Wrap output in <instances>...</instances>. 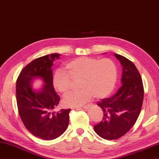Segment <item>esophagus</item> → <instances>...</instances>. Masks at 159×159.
<instances>
[{"instance_id":"esophagus-1","label":"esophagus","mask_w":159,"mask_h":159,"mask_svg":"<svg viewBox=\"0 0 159 159\" xmlns=\"http://www.w3.org/2000/svg\"><path fill=\"white\" fill-rule=\"evenodd\" d=\"M90 106L89 105H85V106H83V107H81V108H84V109H88L89 107ZM76 109H78V108H77Z\"/></svg>"}]
</instances>
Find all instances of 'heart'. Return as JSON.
<instances>
[{"label":"heart","mask_w":159,"mask_h":159,"mask_svg":"<svg viewBox=\"0 0 159 159\" xmlns=\"http://www.w3.org/2000/svg\"><path fill=\"white\" fill-rule=\"evenodd\" d=\"M65 70L57 69L53 75L55 89L63 94L70 91L71 80L80 79L78 92H70L64 97L63 103L67 107L82 106L93 96L103 98L111 93L117 80V67L108 58L98 59L80 57L67 61Z\"/></svg>","instance_id":"1"}]
</instances>
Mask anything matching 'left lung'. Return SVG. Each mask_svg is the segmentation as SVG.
Returning <instances> with one entry per match:
<instances>
[{"mask_svg": "<svg viewBox=\"0 0 159 159\" xmlns=\"http://www.w3.org/2000/svg\"><path fill=\"white\" fill-rule=\"evenodd\" d=\"M122 67V86L115 94L98 102L103 110L102 120L93 126L96 134L106 140L120 138L134 126L144 99V88L135 65L122 55L114 53Z\"/></svg>", "mask_w": 159, "mask_h": 159, "instance_id": "8db88e82", "label": "left lung"}]
</instances>
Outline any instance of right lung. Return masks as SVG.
<instances>
[{
	"label": "right lung",
	"instance_id": "right-lung-1",
	"mask_svg": "<svg viewBox=\"0 0 159 159\" xmlns=\"http://www.w3.org/2000/svg\"><path fill=\"white\" fill-rule=\"evenodd\" d=\"M59 57V53H52L34 59L23 68L16 80V103L21 120L31 134L43 140L57 139L66 130L70 121V109L53 111L60 98L52 82V66ZM36 79L44 83L39 90L32 88Z\"/></svg>",
	"mask_w": 159,
	"mask_h": 159
}]
</instances>
